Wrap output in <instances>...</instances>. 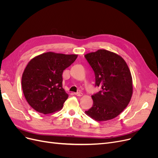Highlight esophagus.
<instances>
[{
  "mask_svg": "<svg viewBox=\"0 0 158 158\" xmlns=\"http://www.w3.org/2000/svg\"><path fill=\"white\" fill-rule=\"evenodd\" d=\"M74 95H77V96H82L83 94H82V93H81V92H77V93H74Z\"/></svg>",
  "mask_w": 158,
  "mask_h": 158,
  "instance_id": "34e87169",
  "label": "esophagus"
}]
</instances>
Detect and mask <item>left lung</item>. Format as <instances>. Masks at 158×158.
Listing matches in <instances>:
<instances>
[{
  "mask_svg": "<svg viewBox=\"0 0 158 158\" xmlns=\"http://www.w3.org/2000/svg\"><path fill=\"white\" fill-rule=\"evenodd\" d=\"M95 76V86L101 90L92 95L93 106L85 113L95 121L111 120L121 113L130 102L132 78L122 57L113 52L99 49L85 55Z\"/></svg>",
  "mask_w": 158,
  "mask_h": 158,
  "instance_id": "1",
  "label": "left lung"
}]
</instances>
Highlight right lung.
<instances>
[{
	"label": "right lung",
	"mask_w": 158,
	"mask_h": 158,
	"mask_svg": "<svg viewBox=\"0 0 158 158\" xmlns=\"http://www.w3.org/2000/svg\"><path fill=\"white\" fill-rule=\"evenodd\" d=\"M77 57L78 55L47 52L30 60L22 74V88L33 109L45 114L62 109L69 97L63 88L62 75Z\"/></svg>",
	"instance_id": "right-lung-1"
}]
</instances>
